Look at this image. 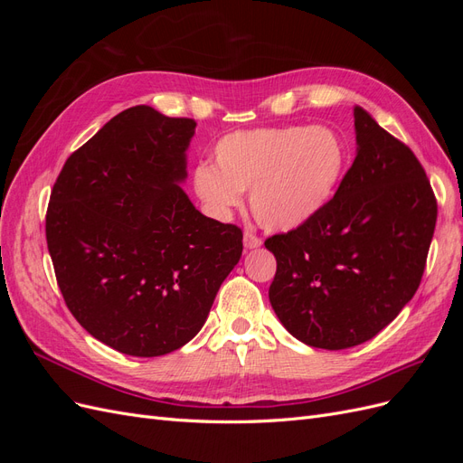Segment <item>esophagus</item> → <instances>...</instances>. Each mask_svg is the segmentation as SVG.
<instances>
[{
    "mask_svg": "<svg viewBox=\"0 0 463 463\" xmlns=\"http://www.w3.org/2000/svg\"><path fill=\"white\" fill-rule=\"evenodd\" d=\"M243 245H245V249H257V247L262 245V241H260V237H257L253 232H245L243 233Z\"/></svg>",
    "mask_w": 463,
    "mask_h": 463,
    "instance_id": "34e87169",
    "label": "esophagus"
}]
</instances>
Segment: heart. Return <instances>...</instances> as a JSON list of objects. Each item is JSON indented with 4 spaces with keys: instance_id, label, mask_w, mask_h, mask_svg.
Segmentation results:
<instances>
[{
    "instance_id": "1",
    "label": "heart",
    "mask_w": 463,
    "mask_h": 463,
    "mask_svg": "<svg viewBox=\"0 0 463 463\" xmlns=\"http://www.w3.org/2000/svg\"><path fill=\"white\" fill-rule=\"evenodd\" d=\"M214 165L193 170V191L206 213L230 218L249 191V208L274 233L313 222L340 191L347 172L345 138L326 125H274L223 135Z\"/></svg>"
}]
</instances>
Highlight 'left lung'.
<instances>
[{
	"mask_svg": "<svg viewBox=\"0 0 463 463\" xmlns=\"http://www.w3.org/2000/svg\"><path fill=\"white\" fill-rule=\"evenodd\" d=\"M355 160L340 191L307 226L272 235L269 289L299 342L345 349L367 342L411 301L437 223V201L415 154L354 106Z\"/></svg>",
	"mask_w": 463,
	"mask_h": 463,
	"instance_id": "obj_1",
	"label": "left lung"
}]
</instances>
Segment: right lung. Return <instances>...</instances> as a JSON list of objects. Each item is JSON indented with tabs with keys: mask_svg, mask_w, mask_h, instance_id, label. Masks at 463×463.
<instances>
[{
	"mask_svg": "<svg viewBox=\"0 0 463 463\" xmlns=\"http://www.w3.org/2000/svg\"><path fill=\"white\" fill-rule=\"evenodd\" d=\"M197 123L133 106L67 158L46 240L69 311L133 357L175 352L199 334L243 233L206 218L184 191Z\"/></svg>",
	"mask_w": 463,
	"mask_h": 463,
	"instance_id": "right-lung-1",
	"label": "right lung"
}]
</instances>
